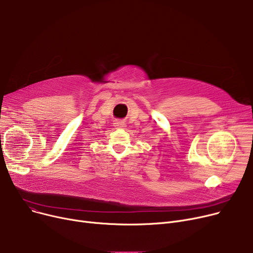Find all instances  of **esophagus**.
<instances>
[{
    "instance_id": "34e87169",
    "label": "esophagus",
    "mask_w": 253,
    "mask_h": 253,
    "mask_svg": "<svg viewBox=\"0 0 253 253\" xmlns=\"http://www.w3.org/2000/svg\"><path fill=\"white\" fill-rule=\"evenodd\" d=\"M114 125H115L116 127H118V128L126 127V123H125V121H123V120H115Z\"/></svg>"
}]
</instances>
